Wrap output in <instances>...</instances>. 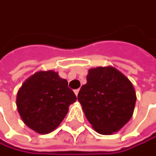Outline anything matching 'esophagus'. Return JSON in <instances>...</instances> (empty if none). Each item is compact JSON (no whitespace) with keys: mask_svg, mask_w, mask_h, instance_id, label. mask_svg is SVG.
<instances>
[{"mask_svg":"<svg viewBox=\"0 0 156 156\" xmlns=\"http://www.w3.org/2000/svg\"><path fill=\"white\" fill-rule=\"evenodd\" d=\"M74 92H75L76 96H77V94H79V92H80V90H74Z\"/></svg>","mask_w":156,"mask_h":156,"instance_id":"1","label":"esophagus"}]
</instances>
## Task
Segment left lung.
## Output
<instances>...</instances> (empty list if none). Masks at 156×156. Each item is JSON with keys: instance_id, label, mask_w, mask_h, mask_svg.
Masks as SVG:
<instances>
[{"instance_id": "8db88e82", "label": "left lung", "mask_w": 156, "mask_h": 156, "mask_svg": "<svg viewBox=\"0 0 156 156\" xmlns=\"http://www.w3.org/2000/svg\"><path fill=\"white\" fill-rule=\"evenodd\" d=\"M86 118L100 134L119 132L133 117L136 93L133 83L113 66L90 68L77 95Z\"/></svg>"}]
</instances>
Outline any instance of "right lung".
<instances>
[{"mask_svg": "<svg viewBox=\"0 0 156 156\" xmlns=\"http://www.w3.org/2000/svg\"><path fill=\"white\" fill-rule=\"evenodd\" d=\"M76 101L67 80L54 70H46L37 71L23 83L17 92L16 106L26 126L46 134L60 125Z\"/></svg>", "mask_w": 156, "mask_h": 156, "instance_id": "add662e5", "label": "right lung"}]
</instances>
